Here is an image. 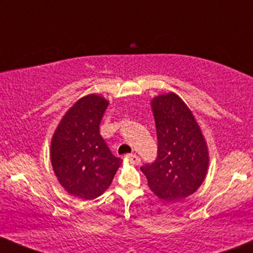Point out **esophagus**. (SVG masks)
I'll use <instances>...</instances> for the list:
<instances>
[{"label":"esophagus","mask_w":253,"mask_h":253,"mask_svg":"<svg viewBox=\"0 0 253 253\" xmlns=\"http://www.w3.org/2000/svg\"><path fill=\"white\" fill-rule=\"evenodd\" d=\"M125 157H126V159H128L132 164L138 165L139 163H140V158H139L135 153H128V155H126Z\"/></svg>","instance_id":"obj_1"}]
</instances>
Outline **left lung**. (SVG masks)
<instances>
[{"label":"left lung","instance_id":"8db88e82","mask_svg":"<svg viewBox=\"0 0 253 253\" xmlns=\"http://www.w3.org/2000/svg\"><path fill=\"white\" fill-rule=\"evenodd\" d=\"M158 151L153 163L140 168L150 189L168 202L179 201L199 189L208 169V150L200 126L176 94L152 101Z\"/></svg>","mask_w":253,"mask_h":253}]
</instances>
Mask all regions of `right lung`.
<instances>
[{"mask_svg": "<svg viewBox=\"0 0 253 253\" xmlns=\"http://www.w3.org/2000/svg\"><path fill=\"white\" fill-rule=\"evenodd\" d=\"M107 107L102 96L82 97L64 115L52 138L51 162L58 181L69 194L84 200L103 194L121 164L100 134Z\"/></svg>", "mask_w": 253, "mask_h": 253, "instance_id": "add662e5", "label": "right lung"}]
</instances>
